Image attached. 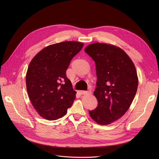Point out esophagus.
<instances>
[{
    "instance_id": "esophagus-1",
    "label": "esophagus",
    "mask_w": 159,
    "mask_h": 159,
    "mask_svg": "<svg viewBox=\"0 0 159 159\" xmlns=\"http://www.w3.org/2000/svg\"><path fill=\"white\" fill-rule=\"evenodd\" d=\"M80 93L82 94H84V95H86V94H91L92 93V92L91 91H90V90H89V91H80Z\"/></svg>"
}]
</instances>
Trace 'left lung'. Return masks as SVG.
I'll list each match as a JSON object with an SVG mask.
<instances>
[{"label": "left lung", "instance_id": "left-lung-1", "mask_svg": "<svg viewBox=\"0 0 159 159\" xmlns=\"http://www.w3.org/2000/svg\"><path fill=\"white\" fill-rule=\"evenodd\" d=\"M84 51L95 61L98 78L94 94L98 105L89 115L98 124H111L132 103L139 84L137 70L128 55L113 45L96 43Z\"/></svg>", "mask_w": 159, "mask_h": 159}]
</instances>
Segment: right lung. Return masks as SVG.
<instances>
[{"instance_id": "right-lung-1", "label": "right lung", "mask_w": 159, "mask_h": 159, "mask_svg": "<svg viewBox=\"0 0 159 159\" xmlns=\"http://www.w3.org/2000/svg\"><path fill=\"white\" fill-rule=\"evenodd\" d=\"M82 43L65 41L44 48L30 62L26 74L30 99L38 114L48 120L63 117L76 98L66 71Z\"/></svg>"}]
</instances>
